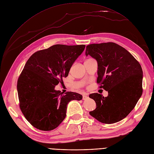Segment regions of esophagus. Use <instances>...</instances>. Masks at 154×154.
<instances>
[{"instance_id": "1", "label": "esophagus", "mask_w": 154, "mask_h": 154, "mask_svg": "<svg viewBox=\"0 0 154 154\" xmlns=\"http://www.w3.org/2000/svg\"><path fill=\"white\" fill-rule=\"evenodd\" d=\"M87 98H88V96L87 94H84V95H83V97H82V99H83V100H85V99H87Z\"/></svg>"}]
</instances>
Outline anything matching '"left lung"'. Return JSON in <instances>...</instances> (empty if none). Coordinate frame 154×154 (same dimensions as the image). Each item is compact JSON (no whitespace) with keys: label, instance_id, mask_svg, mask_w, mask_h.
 <instances>
[{"label":"left lung","instance_id":"1","mask_svg":"<svg viewBox=\"0 0 154 154\" xmlns=\"http://www.w3.org/2000/svg\"><path fill=\"white\" fill-rule=\"evenodd\" d=\"M85 55L97 61V82L108 91L106 97L97 93L89 95L96 103L90 115L103 124L119 122L134 109L142 94L141 66L125 48L114 42L88 45Z\"/></svg>","mask_w":154,"mask_h":154}]
</instances>
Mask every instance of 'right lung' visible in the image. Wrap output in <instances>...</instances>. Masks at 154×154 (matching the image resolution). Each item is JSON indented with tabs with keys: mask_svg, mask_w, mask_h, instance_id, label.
Instances as JSON below:
<instances>
[{
	"mask_svg": "<svg viewBox=\"0 0 154 154\" xmlns=\"http://www.w3.org/2000/svg\"><path fill=\"white\" fill-rule=\"evenodd\" d=\"M85 45L57 44L32 54L17 80L20 109L30 124L40 131L57 127L66 118L67 106L82 95L55 90L68 76L72 64L84 51Z\"/></svg>",
	"mask_w": 154,
	"mask_h": 154,
	"instance_id": "obj_1",
	"label": "right lung"
}]
</instances>
